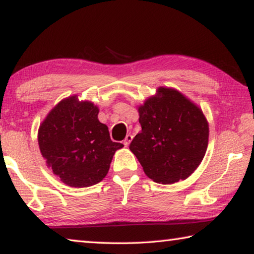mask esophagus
Here are the masks:
<instances>
[{"label":"esophagus","instance_id":"obj_1","mask_svg":"<svg viewBox=\"0 0 254 254\" xmlns=\"http://www.w3.org/2000/svg\"><path fill=\"white\" fill-rule=\"evenodd\" d=\"M132 137H133V136H132L131 134H127V135L126 136V139L123 140V144L126 145V147H127V145L130 144V142L132 141Z\"/></svg>","mask_w":254,"mask_h":254}]
</instances>
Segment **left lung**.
<instances>
[{"label": "left lung", "instance_id": "1", "mask_svg": "<svg viewBox=\"0 0 254 254\" xmlns=\"http://www.w3.org/2000/svg\"><path fill=\"white\" fill-rule=\"evenodd\" d=\"M142 131L130 150L145 175L159 184L189 177L203 160L208 144V124L203 112L175 89L160 87L158 96L139 107Z\"/></svg>", "mask_w": 254, "mask_h": 254}]
</instances>
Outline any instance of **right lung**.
<instances>
[{"instance_id":"right-lung-1","label":"right lung","mask_w":254,"mask_h":254,"mask_svg":"<svg viewBox=\"0 0 254 254\" xmlns=\"http://www.w3.org/2000/svg\"><path fill=\"white\" fill-rule=\"evenodd\" d=\"M97 114L93 103L72 96L51 110L40 126L38 142L42 157L68 186L83 188L100 183L115 151L123 147L111 140Z\"/></svg>"}]
</instances>
